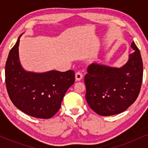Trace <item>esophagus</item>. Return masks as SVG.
<instances>
[{
  "mask_svg": "<svg viewBox=\"0 0 148 148\" xmlns=\"http://www.w3.org/2000/svg\"><path fill=\"white\" fill-rule=\"evenodd\" d=\"M76 81H81L83 78V74L81 72H77L75 74Z\"/></svg>",
  "mask_w": 148,
  "mask_h": 148,
  "instance_id": "obj_1",
  "label": "esophagus"
}]
</instances>
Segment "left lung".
Segmentation results:
<instances>
[{
	"label": "left lung",
	"mask_w": 148,
	"mask_h": 148,
	"mask_svg": "<svg viewBox=\"0 0 148 148\" xmlns=\"http://www.w3.org/2000/svg\"><path fill=\"white\" fill-rule=\"evenodd\" d=\"M134 52L128 62L120 68L97 64L88 66L84 77L86 99L98 115L109 116L125 111L136 101L143 81V61L134 42Z\"/></svg>",
	"instance_id": "8db88e82"
}]
</instances>
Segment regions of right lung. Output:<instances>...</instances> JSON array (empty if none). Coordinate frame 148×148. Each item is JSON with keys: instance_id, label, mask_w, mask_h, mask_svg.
Returning <instances> with one entry per match:
<instances>
[{"instance_id": "1", "label": "right lung", "mask_w": 148, "mask_h": 148, "mask_svg": "<svg viewBox=\"0 0 148 148\" xmlns=\"http://www.w3.org/2000/svg\"><path fill=\"white\" fill-rule=\"evenodd\" d=\"M19 38L9 53L5 64V84L16 108L37 118H52L60 109L68 88L74 84L73 70L45 73L25 72L18 59Z\"/></svg>"}]
</instances>
